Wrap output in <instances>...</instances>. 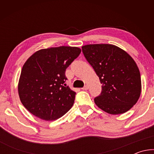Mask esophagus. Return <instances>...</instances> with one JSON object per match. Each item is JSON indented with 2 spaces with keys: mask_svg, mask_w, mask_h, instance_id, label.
<instances>
[{
  "mask_svg": "<svg viewBox=\"0 0 154 154\" xmlns=\"http://www.w3.org/2000/svg\"><path fill=\"white\" fill-rule=\"evenodd\" d=\"M82 90H88V85H85L84 87L82 88Z\"/></svg>",
  "mask_w": 154,
  "mask_h": 154,
  "instance_id": "obj_1",
  "label": "esophagus"
}]
</instances>
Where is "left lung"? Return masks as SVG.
Returning <instances> with one entry per match:
<instances>
[{"mask_svg": "<svg viewBox=\"0 0 154 154\" xmlns=\"http://www.w3.org/2000/svg\"><path fill=\"white\" fill-rule=\"evenodd\" d=\"M86 60L102 84L96 105L113 115L124 113L139 100L141 92L139 70L132 57L123 49L109 44L82 47Z\"/></svg>", "mask_w": 154, "mask_h": 154, "instance_id": "left-lung-1", "label": "left lung"}]
</instances>
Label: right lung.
I'll use <instances>...</instances> for the list:
<instances>
[{
  "mask_svg": "<svg viewBox=\"0 0 154 154\" xmlns=\"http://www.w3.org/2000/svg\"><path fill=\"white\" fill-rule=\"evenodd\" d=\"M80 53L76 47L61 46L41 49L27 60L21 72L18 92L28 111L52 121L71 109L76 93L64 83L65 72Z\"/></svg>",
  "mask_w": 154,
  "mask_h": 154,
  "instance_id": "1",
  "label": "right lung"
}]
</instances>
